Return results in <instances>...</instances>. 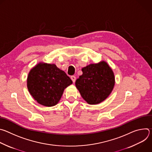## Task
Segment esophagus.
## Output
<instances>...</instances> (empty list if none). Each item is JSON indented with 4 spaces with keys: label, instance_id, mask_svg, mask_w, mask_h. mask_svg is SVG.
<instances>
[{
    "label": "esophagus",
    "instance_id": "esophagus-1",
    "mask_svg": "<svg viewBox=\"0 0 152 152\" xmlns=\"http://www.w3.org/2000/svg\"><path fill=\"white\" fill-rule=\"evenodd\" d=\"M71 79L72 80V81L75 83V81H76V77L75 76H71Z\"/></svg>",
    "mask_w": 152,
    "mask_h": 152
}]
</instances>
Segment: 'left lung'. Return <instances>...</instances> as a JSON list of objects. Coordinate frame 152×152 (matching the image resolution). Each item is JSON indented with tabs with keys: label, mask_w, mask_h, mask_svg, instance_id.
Listing matches in <instances>:
<instances>
[{
	"label": "left lung",
	"mask_w": 152,
	"mask_h": 152,
	"mask_svg": "<svg viewBox=\"0 0 152 152\" xmlns=\"http://www.w3.org/2000/svg\"><path fill=\"white\" fill-rule=\"evenodd\" d=\"M75 85L82 97L90 104H99L110 95L115 85L114 73L106 61L91 64L82 69Z\"/></svg>",
	"instance_id": "1"
}]
</instances>
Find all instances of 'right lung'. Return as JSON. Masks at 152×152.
Segmentation results:
<instances>
[{
    "mask_svg": "<svg viewBox=\"0 0 152 152\" xmlns=\"http://www.w3.org/2000/svg\"><path fill=\"white\" fill-rule=\"evenodd\" d=\"M73 82L55 64L40 62L32 68L27 78V87L39 104L47 107L56 105L64 90Z\"/></svg>",
    "mask_w": 152,
    "mask_h": 152,
    "instance_id": "obj_1",
    "label": "right lung"
}]
</instances>
